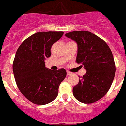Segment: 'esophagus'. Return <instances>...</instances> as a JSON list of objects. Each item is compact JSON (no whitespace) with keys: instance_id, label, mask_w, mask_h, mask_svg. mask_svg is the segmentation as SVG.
I'll return each mask as SVG.
<instances>
[{"instance_id":"obj_1","label":"esophagus","mask_w":126,"mask_h":126,"mask_svg":"<svg viewBox=\"0 0 126 126\" xmlns=\"http://www.w3.org/2000/svg\"><path fill=\"white\" fill-rule=\"evenodd\" d=\"M71 74H72V72H69V71H67V76H69V75Z\"/></svg>"}]
</instances>
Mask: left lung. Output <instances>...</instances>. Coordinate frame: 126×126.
I'll list each match as a JSON object with an SVG mask.
<instances>
[{
    "instance_id": "left-lung-1",
    "label": "left lung",
    "mask_w": 126,
    "mask_h": 126,
    "mask_svg": "<svg viewBox=\"0 0 126 126\" xmlns=\"http://www.w3.org/2000/svg\"><path fill=\"white\" fill-rule=\"evenodd\" d=\"M65 35L77 42L76 62L87 71L73 87L74 96L82 103L96 102L106 95L114 80L112 53L105 41L91 32L73 31Z\"/></svg>"
}]
</instances>
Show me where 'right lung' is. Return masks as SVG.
Returning a JSON list of instances; mask_svg holds the SVG:
<instances>
[{
	"label": "right lung",
	"instance_id": "right-lung-1",
	"mask_svg": "<svg viewBox=\"0 0 126 126\" xmlns=\"http://www.w3.org/2000/svg\"><path fill=\"white\" fill-rule=\"evenodd\" d=\"M64 32H39L25 39L14 60V76L18 89L32 103L45 105L58 95L59 87L66 77L65 69L52 71L45 66L52 45Z\"/></svg>",
	"mask_w": 126,
	"mask_h": 126
}]
</instances>
